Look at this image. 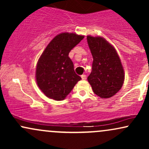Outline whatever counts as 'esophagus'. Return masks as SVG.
Instances as JSON below:
<instances>
[{
    "mask_svg": "<svg viewBox=\"0 0 149 149\" xmlns=\"http://www.w3.org/2000/svg\"><path fill=\"white\" fill-rule=\"evenodd\" d=\"M81 78H82V79H83V80H86L87 79V76H86V75L83 74V75H82V76H81Z\"/></svg>",
    "mask_w": 149,
    "mask_h": 149,
    "instance_id": "34e87169",
    "label": "esophagus"
}]
</instances>
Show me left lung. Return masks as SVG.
Returning a JSON list of instances; mask_svg holds the SVG:
<instances>
[{
  "instance_id": "left-lung-1",
  "label": "left lung",
  "mask_w": 149,
  "mask_h": 149,
  "mask_svg": "<svg viewBox=\"0 0 149 149\" xmlns=\"http://www.w3.org/2000/svg\"><path fill=\"white\" fill-rule=\"evenodd\" d=\"M93 62L88 80L94 93L102 99L110 98L122 88L125 73L113 46L104 38L87 36Z\"/></svg>"
}]
</instances>
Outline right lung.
Returning a JSON list of instances; mask_svg holds the SVG:
<instances>
[{
  "label": "right lung",
  "instance_id": "add662e5",
  "mask_svg": "<svg viewBox=\"0 0 149 149\" xmlns=\"http://www.w3.org/2000/svg\"><path fill=\"white\" fill-rule=\"evenodd\" d=\"M84 36L62 33L49 42L38 61L36 69L37 85L48 98L61 101L71 92L81 78L75 73L70 51Z\"/></svg>",
  "mask_w": 149,
  "mask_h": 149
}]
</instances>
